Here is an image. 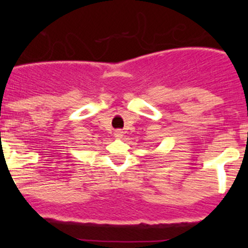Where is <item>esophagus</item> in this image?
<instances>
[{
	"label": "esophagus",
	"instance_id": "34e87169",
	"mask_svg": "<svg viewBox=\"0 0 248 248\" xmlns=\"http://www.w3.org/2000/svg\"><path fill=\"white\" fill-rule=\"evenodd\" d=\"M114 136L116 139H121L122 136H124V133L121 132V130H115V133H114Z\"/></svg>",
	"mask_w": 248,
	"mask_h": 248
}]
</instances>
